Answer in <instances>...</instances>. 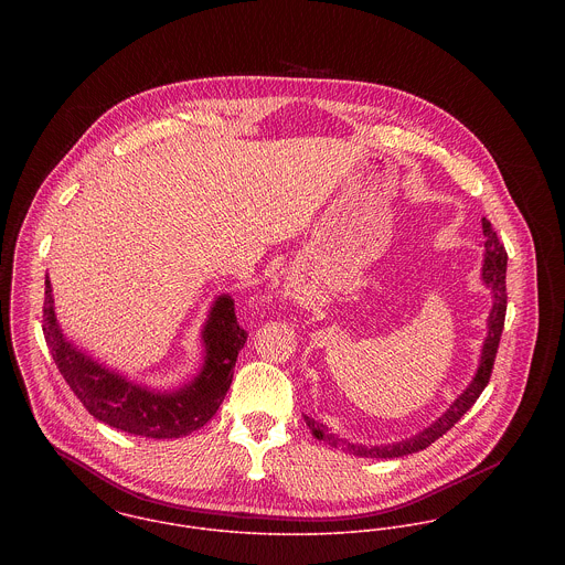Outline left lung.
Instances as JSON below:
<instances>
[{
	"instance_id": "obj_1",
	"label": "left lung",
	"mask_w": 565,
	"mask_h": 565,
	"mask_svg": "<svg viewBox=\"0 0 565 565\" xmlns=\"http://www.w3.org/2000/svg\"><path fill=\"white\" fill-rule=\"evenodd\" d=\"M483 235H484V256L483 269H481V278L483 285L491 291V311L487 318V337L483 341V350H481V361L477 367L475 379L470 381V385L463 390V394H459L455 398V403L450 404L433 424H428L424 430L415 433L413 437L403 439V441H394V444H381V446H365V444H354L350 439H343L334 433L328 430V426H323L320 422H316L313 417L305 415L307 426L313 430V435L328 444L330 448H339L348 455L354 457H367V459H394V457H406L413 452H419L424 448H428L433 441H437L441 435H446L470 408L472 404L479 401V396L483 394L491 370H493V359L498 352V343H500V334L504 328V313H507V252L502 247V243L498 239L495 231L491 228V224L483 217Z\"/></svg>"
}]
</instances>
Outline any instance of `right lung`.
<instances>
[{"label":"right lung","instance_id":"obj_1","mask_svg":"<svg viewBox=\"0 0 565 565\" xmlns=\"http://www.w3.org/2000/svg\"><path fill=\"white\" fill-rule=\"evenodd\" d=\"M43 332L54 363L84 408L99 422L150 439H178L202 428L224 403L233 367L247 339L235 316V300L222 294L202 328L204 365L178 390H152L102 365L63 334L56 320L50 276H45Z\"/></svg>","mask_w":565,"mask_h":565}]
</instances>
